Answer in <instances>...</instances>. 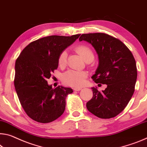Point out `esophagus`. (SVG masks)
I'll use <instances>...</instances> for the list:
<instances>
[{
	"instance_id": "obj_1",
	"label": "esophagus",
	"mask_w": 147,
	"mask_h": 147,
	"mask_svg": "<svg viewBox=\"0 0 147 147\" xmlns=\"http://www.w3.org/2000/svg\"><path fill=\"white\" fill-rule=\"evenodd\" d=\"M82 90V88H74V91H80Z\"/></svg>"
}]
</instances>
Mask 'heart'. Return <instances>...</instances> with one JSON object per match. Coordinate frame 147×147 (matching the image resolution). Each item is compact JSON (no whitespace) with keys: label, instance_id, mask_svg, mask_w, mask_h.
<instances>
[{"label":"heart","instance_id":"1","mask_svg":"<svg viewBox=\"0 0 147 147\" xmlns=\"http://www.w3.org/2000/svg\"><path fill=\"white\" fill-rule=\"evenodd\" d=\"M75 50L86 62L92 61L94 60V53L88 46L80 45L78 46ZM67 57V52L65 50L63 51L58 57V65L60 67H65L66 65ZM88 74L86 71L69 70L63 74L62 79L65 84L73 86V87H80L85 83V80L88 77Z\"/></svg>","mask_w":147,"mask_h":147}]
</instances>
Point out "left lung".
I'll return each instance as SVG.
<instances>
[{
  "mask_svg": "<svg viewBox=\"0 0 147 147\" xmlns=\"http://www.w3.org/2000/svg\"><path fill=\"white\" fill-rule=\"evenodd\" d=\"M91 44L96 51L99 65L92 76L95 83L107 84L101 92L93 87V97L86 103L88 110L100 118L115 117L131 99L137 71L134 55L125 44L105 33L82 34L79 41Z\"/></svg>",
  "mask_w": 147,
  "mask_h": 147,
  "instance_id": "8db88e82",
  "label": "left lung"
}]
</instances>
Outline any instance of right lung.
<instances>
[{
  "mask_svg": "<svg viewBox=\"0 0 147 147\" xmlns=\"http://www.w3.org/2000/svg\"><path fill=\"white\" fill-rule=\"evenodd\" d=\"M80 34L52 35L32 42L21 52L15 65L14 86L20 103L31 119L49 123L64 113L70 88L48 85L47 79L57 69L58 57Z\"/></svg>",
  "mask_w": 147,
  "mask_h": 147,
  "instance_id": "obj_1",
  "label": "right lung"
}]
</instances>
